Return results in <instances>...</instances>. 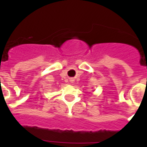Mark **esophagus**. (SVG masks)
<instances>
[{
    "label": "esophagus",
    "mask_w": 147,
    "mask_h": 147,
    "mask_svg": "<svg viewBox=\"0 0 147 147\" xmlns=\"http://www.w3.org/2000/svg\"><path fill=\"white\" fill-rule=\"evenodd\" d=\"M70 81H71V82H73V81H74V80H72V79H71V80H70Z\"/></svg>",
    "instance_id": "esophagus-1"
}]
</instances>
